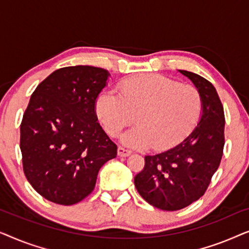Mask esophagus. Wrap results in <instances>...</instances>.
Returning <instances> with one entry per match:
<instances>
[{
	"label": "esophagus",
	"instance_id": "obj_1",
	"mask_svg": "<svg viewBox=\"0 0 249 249\" xmlns=\"http://www.w3.org/2000/svg\"><path fill=\"white\" fill-rule=\"evenodd\" d=\"M131 151L130 149H127L124 147H122V146H120V147L118 148V155L121 156V158H125V156H129L131 154Z\"/></svg>",
	"mask_w": 249,
	"mask_h": 249
}]
</instances>
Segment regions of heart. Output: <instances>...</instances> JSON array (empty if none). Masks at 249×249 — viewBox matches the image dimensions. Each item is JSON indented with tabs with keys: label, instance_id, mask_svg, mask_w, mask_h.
Masks as SVG:
<instances>
[{
	"label": "heart",
	"instance_id": "b5f03b06",
	"mask_svg": "<svg viewBox=\"0 0 249 249\" xmlns=\"http://www.w3.org/2000/svg\"><path fill=\"white\" fill-rule=\"evenodd\" d=\"M118 90L119 94L102 91L96 100V113L113 137L135 117L137 125L121 138L128 146L168 148L192 130L202 113V96L195 87L161 74L129 78L119 84Z\"/></svg>",
	"mask_w": 249,
	"mask_h": 249
}]
</instances>
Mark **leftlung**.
<instances>
[{"label":"left lung","mask_w":249,"mask_h":249,"mask_svg":"<svg viewBox=\"0 0 249 249\" xmlns=\"http://www.w3.org/2000/svg\"><path fill=\"white\" fill-rule=\"evenodd\" d=\"M202 96V113L190 134L173 147L145 156L135 177L142 198L156 209L178 211L200 198L219 168L224 146V112L219 95L205 78L179 70Z\"/></svg>","instance_id":"1"}]
</instances>
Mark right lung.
<instances>
[{"label":"right lung","mask_w":249,"mask_h":249,"mask_svg":"<svg viewBox=\"0 0 249 249\" xmlns=\"http://www.w3.org/2000/svg\"><path fill=\"white\" fill-rule=\"evenodd\" d=\"M107 70L90 66L55 70L34 91L20 125L23 172L50 202L73 205L93 192L117 145L97 122L96 100Z\"/></svg>","instance_id":"right-lung-1"}]
</instances>
